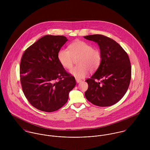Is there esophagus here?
Listing matches in <instances>:
<instances>
[{"label": "esophagus", "instance_id": "34e87169", "mask_svg": "<svg viewBox=\"0 0 150 150\" xmlns=\"http://www.w3.org/2000/svg\"><path fill=\"white\" fill-rule=\"evenodd\" d=\"M76 80L77 83H81V80H80V79H76Z\"/></svg>", "mask_w": 150, "mask_h": 150}]
</instances>
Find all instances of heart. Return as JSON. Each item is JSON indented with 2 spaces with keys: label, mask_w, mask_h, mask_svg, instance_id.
<instances>
[{
  "label": "heart",
  "mask_w": 150,
  "mask_h": 150,
  "mask_svg": "<svg viewBox=\"0 0 150 150\" xmlns=\"http://www.w3.org/2000/svg\"><path fill=\"white\" fill-rule=\"evenodd\" d=\"M69 50L61 49L58 52V59L66 69H70L74 59H77V64L70 73L78 79L84 78L90 71L95 70L100 64L101 54L99 50L93 49L91 45L83 41L77 40L70 44Z\"/></svg>",
  "instance_id": "1"
}]
</instances>
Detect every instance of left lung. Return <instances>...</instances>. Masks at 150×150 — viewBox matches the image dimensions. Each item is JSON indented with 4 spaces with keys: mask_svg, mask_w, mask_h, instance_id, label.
Returning a JSON list of instances; mask_svg holds the SVG:
<instances>
[{
    "mask_svg": "<svg viewBox=\"0 0 150 150\" xmlns=\"http://www.w3.org/2000/svg\"><path fill=\"white\" fill-rule=\"evenodd\" d=\"M84 38L98 44L102 56L98 69L86 80L88 84L86 98L98 106H112L122 98L128 89L131 79L128 55L118 43L105 36L92 35ZM100 79V82L97 81Z\"/></svg>",
    "mask_w": 150,
    "mask_h": 150,
    "instance_id": "1",
    "label": "left lung"
}]
</instances>
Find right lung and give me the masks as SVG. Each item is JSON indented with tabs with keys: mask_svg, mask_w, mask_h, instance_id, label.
Returning a JSON list of instances; mask_svg holds the SVG:
<instances>
[{
	"mask_svg": "<svg viewBox=\"0 0 150 150\" xmlns=\"http://www.w3.org/2000/svg\"><path fill=\"white\" fill-rule=\"evenodd\" d=\"M68 40L64 36L45 35L28 47L22 57L20 80L23 93L37 109L52 112L67 102L76 86L58 59V52Z\"/></svg>",
	"mask_w": 150,
	"mask_h": 150,
	"instance_id": "obj_1",
	"label": "right lung"
}]
</instances>
